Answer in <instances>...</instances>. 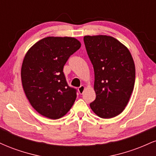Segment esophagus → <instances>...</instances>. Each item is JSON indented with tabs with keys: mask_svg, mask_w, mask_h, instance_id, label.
I'll list each match as a JSON object with an SVG mask.
<instances>
[{
	"mask_svg": "<svg viewBox=\"0 0 156 156\" xmlns=\"http://www.w3.org/2000/svg\"><path fill=\"white\" fill-rule=\"evenodd\" d=\"M78 92H79V94H82L83 93L84 90H85V87H84V86H80V87H78Z\"/></svg>",
	"mask_w": 156,
	"mask_h": 156,
	"instance_id": "1",
	"label": "esophagus"
}]
</instances>
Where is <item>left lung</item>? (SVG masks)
I'll return each instance as SVG.
<instances>
[{
    "label": "left lung",
    "instance_id": "obj_1",
    "mask_svg": "<svg viewBox=\"0 0 156 156\" xmlns=\"http://www.w3.org/2000/svg\"><path fill=\"white\" fill-rule=\"evenodd\" d=\"M83 41L94 72L96 98L91 108L101 118L116 117L123 112L133 90L136 72L132 55L110 36H85Z\"/></svg>",
    "mask_w": 156,
    "mask_h": 156
}]
</instances>
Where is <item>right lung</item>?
<instances>
[{"instance_id": "add662e5", "label": "right lung", "mask_w": 156, "mask_h": 156, "mask_svg": "<svg viewBox=\"0 0 156 156\" xmlns=\"http://www.w3.org/2000/svg\"><path fill=\"white\" fill-rule=\"evenodd\" d=\"M80 45L73 37H48L38 41L26 53L21 68L23 90L41 115L59 119L74 104L76 89L68 86L63 68Z\"/></svg>"}]
</instances>
